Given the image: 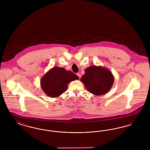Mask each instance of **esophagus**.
<instances>
[{"label":"esophagus","mask_w":150,"mask_h":150,"mask_svg":"<svg viewBox=\"0 0 150 150\" xmlns=\"http://www.w3.org/2000/svg\"><path fill=\"white\" fill-rule=\"evenodd\" d=\"M77 75L78 76L79 78H81V75H80L79 73H78V74H77Z\"/></svg>","instance_id":"esophagus-1"}]
</instances>
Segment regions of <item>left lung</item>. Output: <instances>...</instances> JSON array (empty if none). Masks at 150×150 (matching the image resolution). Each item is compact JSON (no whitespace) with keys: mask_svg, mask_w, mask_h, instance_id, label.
<instances>
[{"mask_svg":"<svg viewBox=\"0 0 150 150\" xmlns=\"http://www.w3.org/2000/svg\"><path fill=\"white\" fill-rule=\"evenodd\" d=\"M114 76L107 68L100 66H91L85 70L80 81L89 92L96 96L107 93L113 86Z\"/></svg>","mask_w":150,"mask_h":150,"instance_id":"8db88e82","label":"left lung"}]
</instances>
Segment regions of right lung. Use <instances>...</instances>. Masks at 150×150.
<instances>
[{
	"label": "right lung",
	"mask_w": 150,
	"mask_h": 150,
	"mask_svg": "<svg viewBox=\"0 0 150 150\" xmlns=\"http://www.w3.org/2000/svg\"><path fill=\"white\" fill-rule=\"evenodd\" d=\"M79 78L71 71L63 67H53L40 80V86L48 97H58L66 92L68 84Z\"/></svg>",
	"instance_id": "add662e5"
}]
</instances>
